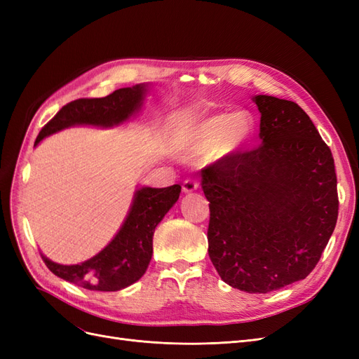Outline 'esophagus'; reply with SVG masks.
Returning a JSON list of instances; mask_svg holds the SVG:
<instances>
[{
	"label": "esophagus",
	"instance_id": "obj_1",
	"mask_svg": "<svg viewBox=\"0 0 359 359\" xmlns=\"http://www.w3.org/2000/svg\"><path fill=\"white\" fill-rule=\"evenodd\" d=\"M199 189V181L194 178H187L186 181L182 182V191L184 193H191L194 190Z\"/></svg>",
	"mask_w": 359,
	"mask_h": 359
}]
</instances>
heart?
I'll return each instance as SVG.
<instances>
[{"mask_svg": "<svg viewBox=\"0 0 359 359\" xmlns=\"http://www.w3.org/2000/svg\"><path fill=\"white\" fill-rule=\"evenodd\" d=\"M253 132V119L247 112L219 114L205 118L184 135L181 151L186 157H199L214 151L227 156L240 149Z\"/></svg>", "mask_w": 359, "mask_h": 359, "instance_id": "heart-1", "label": "heart"}]
</instances>
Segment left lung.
Instances as JSON below:
<instances>
[{
    "mask_svg": "<svg viewBox=\"0 0 359 359\" xmlns=\"http://www.w3.org/2000/svg\"><path fill=\"white\" fill-rule=\"evenodd\" d=\"M262 144L202 169L208 253L224 283L248 293L306 278L339 217L334 158L290 100L256 95Z\"/></svg>",
    "mask_w": 359,
    "mask_h": 359,
    "instance_id": "left-lung-1",
    "label": "left lung"
}]
</instances>
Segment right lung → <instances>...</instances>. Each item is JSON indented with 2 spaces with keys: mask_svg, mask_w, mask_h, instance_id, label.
Segmentation results:
<instances>
[{
  "mask_svg": "<svg viewBox=\"0 0 359 359\" xmlns=\"http://www.w3.org/2000/svg\"><path fill=\"white\" fill-rule=\"evenodd\" d=\"M145 85L119 88L102 99H78L62 106L60 112L41 128L40 140L74 124L111 127L132 116L144 99ZM181 186L136 191L135 201L121 229L112 243L93 259L79 265H58L41 255L43 262L60 278L85 289L115 292L133 285L145 274L153 256V235L157 224L180 198Z\"/></svg>",
  "mask_w": 359,
  "mask_h": 359,
  "instance_id": "right-lung-1",
  "label": "right lung"
}]
</instances>
